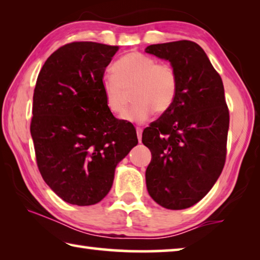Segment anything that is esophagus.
Wrapping results in <instances>:
<instances>
[{
  "instance_id": "obj_1",
  "label": "esophagus",
  "mask_w": 260,
  "mask_h": 260,
  "mask_svg": "<svg viewBox=\"0 0 260 260\" xmlns=\"http://www.w3.org/2000/svg\"><path fill=\"white\" fill-rule=\"evenodd\" d=\"M136 134H138L139 142H141V141H142V128H140V127H138V128H136Z\"/></svg>"
}]
</instances>
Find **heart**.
Instances as JSON below:
<instances>
[{
  "label": "heart",
  "instance_id": "heart-1",
  "mask_svg": "<svg viewBox=\"0 0 260 260\" xmlns=\"http://www.w3.org/2000/svg\"><path fill=\"white\" fill-rule=\"evenodd\" d=\"M114 74L102 79L108 109L120 116L125 112L128 94L133 89L134 104L125 113L124 119L143 124L153 111L166 112L178 93V74L169 63H156L151 57L131 52L118 59L112 67Z\"/></svg>",
  "mask_w": 260,
  "mask_h": 260
}]
</instances>
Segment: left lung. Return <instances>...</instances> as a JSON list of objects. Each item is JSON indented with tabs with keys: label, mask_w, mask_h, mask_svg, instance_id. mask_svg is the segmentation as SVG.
Listing matches in <instances>:
<instances>
[{
	"label": "left lung",
	"mask_w": 260,
	"mask_h": 260,
	"mask_svg": "<svg viewBox=\"0 0 260 260\" xmlns=\"http://www.w3.org/2000/svg\"><path fill=\"white\" fill-rule=\"evenodd\" d=\"M146 52L169 60L178 74L172 107L142 133L152 156L147 189L162 208L187 209L210 191L225 165L230 111L222 80L192 41L151 45Z\"/></svg>",
	"instance_id": "8db88e82"
}]
</instances>
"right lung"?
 Instances as JSON below:
<instances>
[{
    "mask_svg": "<svg viewBox=\"0 0 260 260\" xmlns=\"http://www.w3.org/2000/svg\"><path fill=\"white\" fill-rule=\"evenodd\" d=\"M118 49L68 43L38 76L30 121L37 164L51 190L70 204L102 201L118 162L138 144L134 126L114 118L105 102L102 79Z\"/></svg>",
    "mask_w": 260,
    "mask_h": 260,
    "instance_id": "obj_1",
    "label": "right lung"
}]
</instances>
